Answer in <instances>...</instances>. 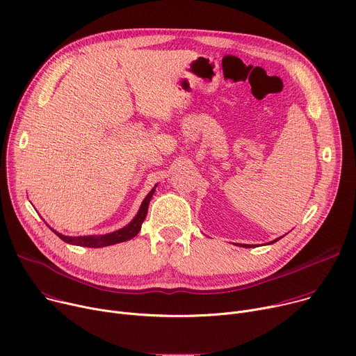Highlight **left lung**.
Returning a JSON list of instances; mask_svg holds the SVG:
<instances>
[{
	"label": "left lung",
	"mask_w": 356,
	"mask_h": 356,
	"mask_svg": "<svg viewBox=\"0 0 356 356\" xmlns=\"http://www.w3.org/2000/svg\"><path fill=\"white\" fill-rule=\"evenodd\" d=\"M281 238V237H280ZM280 238H275L274 241H271V243H268V244H273V243H275V241H278ZM240 247H247V248H250V247H254V245H248V244H240Z\"/></svg>",
	"instance_id": "8db88e82"
}]
</instances>
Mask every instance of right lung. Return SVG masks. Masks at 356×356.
Listing matches in <instances>:
<instances>
[{"instance_id": "1", "label": "right lung", "mask_w": 356, "mask_h": 356, "mask_svg": "<svg viewBox=\"0 0 356 356\" xmlns=\"http://www.w3.org/2000/svg\"><path fill=\"white\" fill-rule=\"evenodd\" d=\"M156 186L149 191V195L145 197V200L142 202V206L136 214V217L129 222L127 225H124L123 229L105 234V236H88V237H68V236H62L59 233H56L55 230H52L60 240H63L68 244H74V245H81V247H90V248H99V247H106V245H112V244H118V243H123L134 238L135 236H138V233L140 232L142 222L146 218L147 214V209H149V203L150 199L153 196Z\"/></svg>"}]
</instances>
